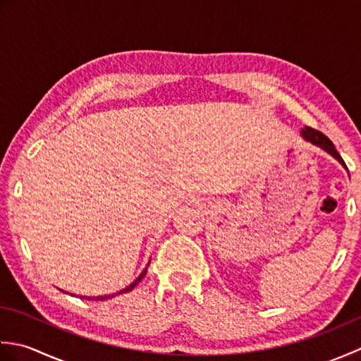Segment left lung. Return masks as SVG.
<instances>
[{
    "label": "left lung",
    "mask_w": 361,
    "mask_h": 361,
    "mask_svg": "<svg viewBox=\"0 0 361 361\" xmlns=\"http://www.w3.org/2000/svg\"><path fill=\"white\" fill-rule=\"evenodd\" d=\"M301 133H302V136L305 137V140L310 141L312 144H315V145H318V147L324 149L326 152L331 153V155H332L334 158L338 159L340 163H341L344 167H346V164H344L343 158L340 157V153L336 152L334 142H332L331 140H329V137H327L324 133H321V132H318V130H315V128H310V127H305Z\"/></svg>",
    "instance_id": "left-lung-1"
}]
</instances>
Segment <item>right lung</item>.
<instances>
[{
    "mask_svg": "<svg viewBox=\"0 0 361 361\" xmlns=\"http://www.w3.org/2000/svg\"><path fill=\"white\" fill-rule=\"evenodd\" d=\"M145 271H147V268H145V270L140 274V278H137L135 282H132L130 283V286L127 287V288H124V290H121V291H118V293H113V295H105V296H91V298H87V296H80V298H85V299H88V301H102V299H110V298H114L116 295H121V293H126V291H130V290H133V287L136 286L137 282H140L144 276H145Z\"/></svg>",
    "mask_w": 361,
    "mask_h": 361,
    "instance_id": "obj_1",
    "label": "right lung"
}]
</instances>
